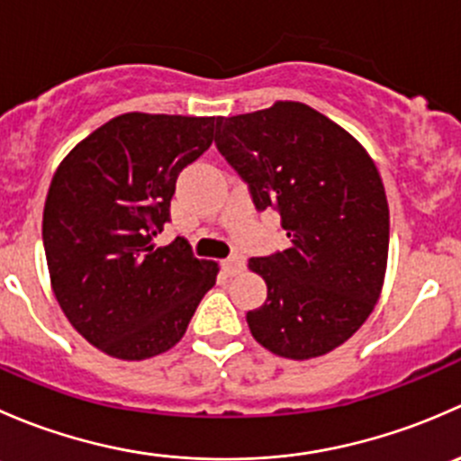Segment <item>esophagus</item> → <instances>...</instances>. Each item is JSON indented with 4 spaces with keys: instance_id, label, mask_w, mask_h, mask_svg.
I'll use <instances>...</instances> for the list:
<instances>
[{
    "instance_id": "34e87169",
    "label": "esophagus",
    "mask_w": 461,
    "mask_h": 461,
    "mask_svg": "<svg viewBox=\"0 0 461 461\" xmlns=\"http://www.w3.org/2000/svg\"><path fill=\"white\" fill-rule=\"evenodd\" d=\"M245 267V258L243 257H230L222 260V269L227 272V276H234V274L243 272Z\"/></svg>"
}]
</instances>
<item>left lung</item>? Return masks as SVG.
I'll return each mask as SVG.
<instances>
[{"label": "left lung", "mask_w": 461, "mask_h": 461, "mask_svg": "<svg viewBox=\"0 0 461 461\" xmlns=\"http://www.w3.org/2000/svg\"><path fill=\"white\" fill-rule=\"evenodd\" d=\"M216 147L258 212L276 209L290 245L249 258L267 299L248 325L263 348L312 359L346 343L381 294L390 216L373 158L301 102L218 118Z\"/></svg>", "instance_id": "1"}]
</instances>
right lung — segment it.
<instances>
[{"instance_id": "1", "label": "right lung", "mask_w": 461, "mask_h": 461, "mask_svg": "<svg viewBox=\"0 0 461 461\" xmlns=\"http://www.w3.org/2000/svg\"><path fill=\"white\" fill-rule=\"evenodd\" d=\"M218 118L124 113L85 138L55 171L41 239L50 285L73 328L124 361L183 339L218 265L185 239L156 248L180 171L203 156Z\"/></svg>"}]
</instances>
